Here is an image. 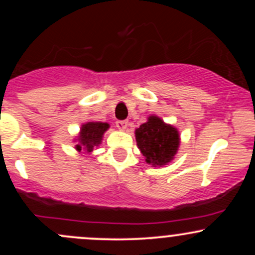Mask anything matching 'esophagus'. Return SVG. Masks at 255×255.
<instances>
[{"instance_id":"esophagus-1","label":"esophagus","mask_w":255,"mask_h":255,"mask_svg":"<svg viewBox=\"0 0 255 255\" xmlns=\"http://www.w3.org/2000/svg\"><path fill=\"white\" fill-rule=\"evenodd\" d=\"M116 127L121 130H126L128 127V121H126V120H120V121H116Z\"/></svg>"}]
</instances>
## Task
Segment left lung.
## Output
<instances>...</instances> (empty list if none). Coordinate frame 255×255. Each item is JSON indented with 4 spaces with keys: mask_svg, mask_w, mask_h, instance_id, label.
Returning <instances> with one entry per match:
<instances>
[{
    "mask_svg": "<svg viewBox=\"0 0 255 255\" xmlns=\"http://www.w3.org/2000/svg\"><path fill=\"white\" fill-rule=\"evenodd\" d=\"M135 140L146 163L152 166L170 163L180 146L178 130L156 115H151L147 122L136 128Z\"/></svg>",
    "mask_w": 255,
    "mask_h": 255,
    "instance_id": "left-lung-1",
    "label": "left lung"
}]
</instances>
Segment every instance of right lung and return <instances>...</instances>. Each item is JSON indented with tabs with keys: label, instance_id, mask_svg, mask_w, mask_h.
<instances>
[{
	"label": "right lung",
	"instance_id": "right-lung-1",
	"mask_svg": "<svg viewBox=\"0 0 255 255\" xmlns=\"http://www.w3.org/2000/svg\"><path fill=\"white\" fill-rule=\"evenodd\" d=\"M109 128V125L105 122H87L81 126L79 133L78 144L75 145V150L78 152L85 151L86 153L93 151V148L101 145L105 131Z\"/></svg>",
	"mask_w": 255,
	"mask_h": 255
}]
</instances>
